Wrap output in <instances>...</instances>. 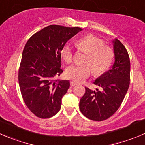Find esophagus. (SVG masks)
<instances>
[{"mask_svg": "<svg viewBox=\"0 0 145 145\" xmlns=\"http://www.w3.org/2000/svg\"><path fill=\"white\" fill-rule=\"evenodd\" d=\"M75 85H77V83L74 82H72V81L71 82V87H74Z\"/></svg>", "mask_w": 145, "mask_h": 145, "instance_id": "1", "label": "esophagus"}]
</instances>
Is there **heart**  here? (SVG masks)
Segmentation results:
<instances>
[{"instance_id": "1", "label": "heart", "mask_w": 145, "mask_h": 145, "mask_svg": "<svg viewBox=\"0 0 145 145\" xmlns=\"http://www.w3.org/2000/svg\"><path fill=\"white\" fill-rule=\"evenodd\" d=\"M79 50L89 53L85 62L89 63L76 64L67 68L65 75L75 82L84 81L94 72L99 74L109 68L114 59V52L110 48L104 46V43L100 39L93 35H87L79 39L76 42ZM61 56L67 63L72 62L74 51L70 44H65L61 50Z\"/></svg>"}]
</instances>
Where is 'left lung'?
<instances>
[{"label": "left lung", "instance_id": "8db88e82", "mask_svg": "<svg viewBox=\"0 0 145 145\" xmlns=\"http://www.w3.org/2000/svg\"><path fill=\"white\" fill-rule=\"evenodd\" d=\"M112 43L115 57L112 68L94 82L101 90L85 87V93L80 101L81 113L92 121H104L114 115L123 102L130 84V62L127 50L117 39Z\"/></svg>", "mask_w": 145, "mask_h": 145}]
</instances>
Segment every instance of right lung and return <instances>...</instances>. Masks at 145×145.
<instances>
[{"instance_id":"right-lung-1","label":"right lung","mask_w":145,"mask_h":145,"mask_svg":"<svg viewBox=\"0 0 145 145\" xmlns=\"http://www.w3.org/2000/svg\"><path fill=\"white\" fill-rule=\"evenodd\" d=\"M82 29L50 25L30 37L20 65L19 85L24 103L39 118L54 116L61 108V99L69 80H55L63 72L61 50Z\"/></svg>"}]
</instances>
